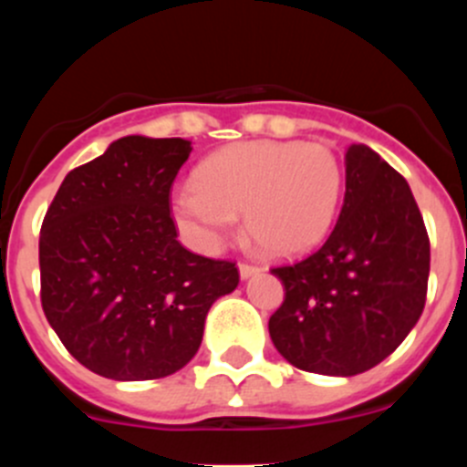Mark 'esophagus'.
Listing matches in <instances>:
<instances>
[{
    "label": "esophagus",
    "mask_w": 467,
    "mask_h": 467,
    "mask_svg": "<svg viewBox=\"0 0 467 467\" xmlns=\"http://www.w3.org/2000/svg\"><path fill=\"white\" fill-rule=\"evenodd\" d=\"M262 268L255 266V264H248V262H239V275H242V280H248V277L257 275Z\"/></svg>",
    "instance_id": "obj_1"
}]
</instances>
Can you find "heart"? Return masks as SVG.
I'll list each match as a JSON object with an SVG mask.
<instances>
[{"mask_svg": "<svg viewBox=\"0 0 467 467\" xmlns=\"http://www.w3.org/2000/svg\"><path fill=\"white\" fill-rule=\"evenodd\" d=\"M194 184L178 187L171 216L194 246L216 251L244 212L248 237L268 257L305 255L337 223L346 176L321 142L233 144L196 167Z\"/></svg>", "mask_w": 467, "mask_h": 467, "instance_id": "b5f03b06", "label": "heart"}]
</instances>
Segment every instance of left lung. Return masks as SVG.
<instances>
[{
    "label": "left lung",
    "mask_w": 467,
    "mask_h": 467,
    "mask_svg": "<svg viewBox=\"0 0 467 467\" xmlns=\"http://www.w3.org/2000/svg\"><path fill=\"white\" fill-rule=\"evenodd\" d=\"M271 273L285 285V303L268 334L291 366L337 378L378 366L425 309L430 237L409 182L373 149L350 144L332 234Z\"/></svg>",
    "instance_id": "obj_1"
}]
</instances>
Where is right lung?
I'll return each instance as SVG.
<instances>
[{
	"mask_svg": "<svg viewBox=\"0 0 467 467\" xmlns=\"http://www.w3.org/2000/svg\"><path fill=\"white\" fill-rule=\"evenodd\" d=\"M192 153L181 138L129 135L72 169L40 230L45 317L88 370L160 379L190 364L212 303L239 285L234 262L178 242L169 192Z\"/></svg>",
	"mask_w": 467,
	"mask_h": 467,
	"instance_id": "1",
	"label": "right lung"
}]
</instances>
